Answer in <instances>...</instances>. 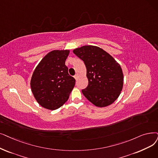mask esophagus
Instances as JSON below:
<instances>
[{"label": "esophagus", "instance_id": "obj_1", "mask_svg": "<svg viewBox=\"0 0 158 158\" xmlns=\"http://www.w3.org/2000/svg\"><path fill=\"white\" fill-rule=\"evenodd\" d=\"M74 78H75V80L77 81V80L78 79V75H75V76H74Z\"/></svg>", "mask_w": 158, "mask_h": 158}]
</instances>
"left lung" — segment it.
<instances>
[{
  "label": "left lung",
  "mask_w": 158,
  "mask_h": 158,
  "mask_svg": "<svg viewBox=\"0 0 158 158\" xmlns=\"http://www.w3.org/2000/svg\"><path fill=\"white\" fill-rule=\"evenodd\" d=\"M84 61L88 86L82 90L85 98L98 107L110 105L118 98L123 86V73L120 64L101 48L87 45L73 50Z\"/></svg>",
  "instance_id": "obj_1"
}]
</instances>
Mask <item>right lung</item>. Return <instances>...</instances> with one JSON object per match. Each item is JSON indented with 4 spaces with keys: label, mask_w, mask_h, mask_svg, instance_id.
I'll use <instances>...</instances> for the list:
<instances>
[{
    "label": "right lung",
    "mask_w": 158,
    "mask_h": 158,
    "mask_svg": "<svg viewBox=\"0 0 158 158\" xmlns=\"http://www.w3.org/2000/svg\"><path fill=\"white\" fill-rule=\"evenodd\" d=\"M68 50H56L40 61L31 76L30 86L34 98L44 108L54 110L62 106L70 97L75 84L68 74L65 61Z\"/></svg>",
    "instance_id": "1"
}]
</instances>
